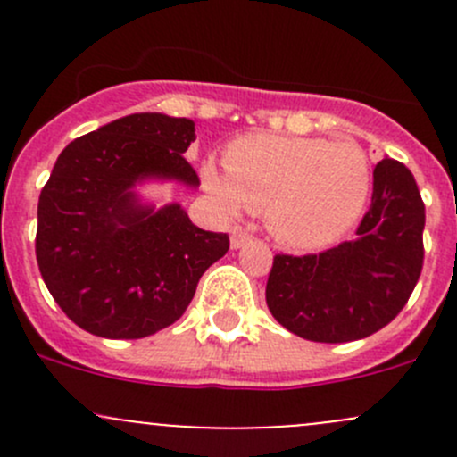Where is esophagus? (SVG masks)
Wrapping results in <instances>:
<instances>
[{
    "mask_svg": "<svg viewBox=\"0 0 457 457\" xmlns=\"http://www.w3.org/2000/svg\"><path fill=\"white\" fill-rule=\"evenodd\" d=\"M252 238V234L247 232L245 228H232V237H229V245H232V250H238V247L245 245L247 241Z\"/></svg>",
    "mask_w": 457,
    "mask_h": 457,
    "instance_id": "1",
    "label": "esophagus"
}]
</instances>
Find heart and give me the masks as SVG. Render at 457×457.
Returning <instances> with one entry per match:
<instances>
[{
  "instance_id": "obj_1",
  "label": "heart",
  "mask_w": 457,
  "mask_h": 457,
  "mask_svg": "<svg viewBox=\"0 0 457 457\" xmlns=\"http://www.w3.org/2000/svg\"><path fill=\"white\" fill-rule=\"evenodd\" d=\"M223 165L203 163L205 190L228 212H265L271 237L294 250L334 243L370 199V159L352 141L247 135L225 147Z\"/></svg>"
}]
</instances>
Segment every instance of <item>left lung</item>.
Segmentation results:
<instances>
[{"instance_id": "left-lung-1", "label": "left lung", "mask_w": 457, "mask_h": 457, "mask_svg": "<svg viewBox=\"0 0 457 457\" xmlns=\"http://www.w3.org/2000/svg\"><path fill=\"white\" fill-rule=\"evenodd\" d=\"M425 203L400 161L373 170V195L353 241L320 254H276L265 287L271 316L314 343L376 334L400 314L425 261Z\"/></svg>"}]
</instances>
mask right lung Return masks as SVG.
<instances>
[{
    "label": "right lung",
    "instance_id": "add662e5",
    "mask_svg": "<svg viewBox=\"0 0 457 457\" xmlns=\"http://www.w3.org/2000/svg\"><path fill=\"white\" fill-rule=\"evenodd\" d=\"M195 121L128 114L59 154L37 205L35 254L54 303L101 338H145L183 316L203 271L229 250L179 203L156 210L135 186L147 179L199 186L183 152Z\"/></svg>",
    "mask_w": 457,
    "mask_h": 457
}]
</instances>
